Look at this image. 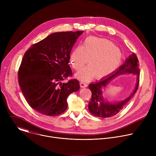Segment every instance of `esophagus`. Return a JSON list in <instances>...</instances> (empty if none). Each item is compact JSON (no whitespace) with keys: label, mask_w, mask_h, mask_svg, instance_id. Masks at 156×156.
<instances>
[{"label":"esophagus","mask_w":156,"mask_h":156,"mask_svg":"<svg viewBox=\"0 0 156 156\" xmlns=\"http://www.w3.org/2000/svg\"><path fill=\"white\" fill-rule=\"evenodd\" d=\"M80 86L81 87H86L87 86V84L86 83L82 81V82H80Z\"/></svg>","instance_id":"34e87169"}]
</instances>
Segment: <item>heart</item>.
I'll return each mask as SVG.
<instances>
[{
    "label": "heart",
    "mask_w": 156,
    "mask_h": 156,
    "mask_svg": "<svg viewBox=\"0 0 156 156\" xmlns=\"http://www.w3.org/2000/svg\"><path fill=\"white\" fill-rule=\"evenodd\" d=\"M120 50L114 46L112 41L105 38L88 37L83 41L81 47H77L70 55V64L76 71L77 78L88 81L94 76L97 78L107 76L114 72L122 59Z\"/></svg>",
    "instance_id": "1"
}]
</instances>
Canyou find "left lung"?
I'll list each match as a JSON object with an SVG mask.
<instances>
[{"label":"left lung","instance_id":"1","mask_svg":"<svg viewBox=\"0 0 156 156\" xmlns=\"http://www.w3.org/2000/svg\"><path fill=\"white\" fill-rule=\"evenodd\" d=\"M138 62L136 54L132 53L116 71L111 73L109 76L102 78L99 81L90 84L89 88L92 93V96L89 103L88 108L90 112L93 115L101 118L113 117L117 114L128 102L136 92L139 86L140 69ZM123 74H133L137 75L136 86L132 94L126 99L120 102L112 103L106 100L105 101L103 98L102 91L111 80Z\"/></svg>","mask_w":156,"mask_h":156}]
</instances>
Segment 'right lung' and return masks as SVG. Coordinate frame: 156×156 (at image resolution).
Here are the masks:
<instances>
[{"label":"right lung","instance_id":"1","mask_svg":"<svg viewBox=\"0 0 156 156\" xmlns=\"http://www.w3.org/2000/svg\"><path fill=\"white\" fill-rule=\"evenodd\" d=\"M83 31L54 33L36 43L25 53L18 72V83L28 104L48 116L62 114L69 96L78 91L69 65L72 49Z\"/></svg>","mask_w":156,"mask_h":156}]
</instances>
